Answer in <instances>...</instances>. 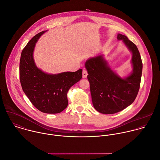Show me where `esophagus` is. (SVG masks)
Instances as JSON below:
<instances>
[{"label":"esophagus","instance_id":"34e87169","mask_svg":"<svg viewBox=\"0 0 160 160\" xmlns=\"http://www.w3.org/2000/svg\"><path fill=\"white\" fill-rule=\"evenodd\" d=\"M88 75V73H87V71L86 70H83V72H82V76H83V78H85L87 77Z\"/></svg>","mask_w":160,"mask_h":160}]
</instances>
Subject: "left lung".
Segmentation results:
<instances>
[{
    "label": "left lung",
    "mask_w": 160,
    "mask_h": 160,
    "mask_svg": "<svg viewBox=\"0 0 160 160\" xmlns=\"http://www.w3.org/2000/svg\"><path fill=\"white\" fill-rule=\"evenodd\" d=\"M132 53L133 72L123 78L108 67L103 55L90 58L85 62L94 108L103 114H113L130 105L135 100L140 86L143 63L136 45L127 36L118 33Z\"/></svg>",
    "instance_id": "1"
}]
</instances>
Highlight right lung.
Instances as JSON below:
<instances>
[{"label":"right lung","instance_id":"obj_1","mask_svg":"<svg viewBox=\"0 0 160 160\" xmlns=\"http://www.w3.org/2000/svg\"><path fill=\"white\" fill-rule=\"evenodd\" d=\"M46 31L35 35L23 49L20 60V81L33 105L45 113H58L68 105L67 92L82 78V70L48 74L37 67L33 58L35 43Z\"/></svg>","mask_w":160,"mask_h":160}]
</instances>
